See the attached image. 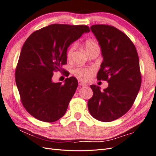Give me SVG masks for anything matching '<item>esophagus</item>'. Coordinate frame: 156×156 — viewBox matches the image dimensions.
I'll list each match as a JSON object with an SVG mask.
<instances>
[{
  "mask_svg": "<svg viewBox=\"0 0 156 156\" xmlns=\"http://www.w3.org/2000/svg\"><path fill=\"white\" fill-rule=\"evenodd\" d=\"M79 85H81V86H83V87H86L87 85V84L85 83L80 81H79Z\"/></svg>",
  "mask_w": 156,
  "mask_h": 156,
  "instance_id": "esophagus-1",
  "label": "esophagus"
}]
</instances>
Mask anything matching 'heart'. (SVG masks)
Listing matches in <instances>:
<instances>
[{
	"instance_id": "1",
	"label": "heart",
	"mask_w": 156,
	"mask_h": 156,
	"mask_svg": "<svg viewBox=\"0 0 156 156\" xmlns=\"http://www.w3.org/2000/svg\"><path fill=\"white\" fill-rule=\"evenodd\" d=\"M98 48V45L96 42L93 40H87L85 43V49L87 52L89 51L92 50L94 49ZM75 49V45L73 44L71 47L67 51L66 56L68 59H70L72 58V56L73 55V51ZM94 72V69L92 68H76L73 70V73L74 75L78 77L79 79L84 80V81H87V80L90 79L92 75Z\"/></svg>"
}]
</instances>
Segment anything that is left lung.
Masks as SVG:
<instances>
[{"label":"left lung","instance_id":"obj_1","mask_svg":"<svg viewBox=\"0 0 156 156\" xmlns=\"http://www.w3.org/2000/svg\"><path fill=\"white\" fill-rule=\"evenodd\" d=\"M90 30L100 45L103 56L98 80L108 83L101 91L90 86L93 96L88 101L92 116L104 122L119 119L129 110L141 84L139 59L133 42L124 32L106 25H95Z\"/></svg>","mask_w":156,"mask_h":156}]
</instances>
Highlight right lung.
Segmentation results:
<instances>
[{"instance_id":"1","label":"right lung","mask_w":156,"mask_h":156,"mask_svg":"<svg viewBox=\"0 0 156 156\" xmlns=\"http://www.w3.org/2000/svg\"><path fill=\"white\" fill-rule=\"evenodd\" d=\"M86 25L53 24L36 30L25 41L16 69V83L23 105L32 116L55 122L67 111L78 86L70 77L64 83L52 81L55 71L62 70L67 50L84 33Z\"/></svg>"}]
</instances>
